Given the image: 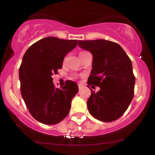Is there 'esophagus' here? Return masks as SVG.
Returning a JSON list of instances; mask_svg holds the SVG:
<instances>
[{
    "label": "esophagus",
    "instance_id": "obj_1",
    "mask_svg": "<svg viewBox=\"0 0 155 155\" xmlns=\"http://www.w3.org/2000/svg\"><path fill=\"white\" fill-rule=\"evenodd\" d=\"M78 86H79V89H81V88H82V87H83L81 84H79Z\"/></svg>",
    "mask_w": 155,
    "mask_h": 155
}]
</instances>
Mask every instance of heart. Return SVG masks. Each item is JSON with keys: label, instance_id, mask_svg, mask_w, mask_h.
<instances>
[{"label": "heart", "instance_id": "b5f03b06", "mask_svg": "<svg viewBox=\"0 0 155 155\" xmlns=\"http://www.w3.org/2000/svg\"><path fill=\"white\" fill-rule=\"evenodd\" d=\"M86 52H87V51H81V52L79 53V55H81V54H84V53H86Z\"/></svg>", "mask_w": 155, "mask_h": 155}]
</instances>
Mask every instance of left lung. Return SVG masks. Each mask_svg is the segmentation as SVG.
<instances>
[{"label":"left lung","mask_w":155,"mask_h":155,"mask_svg":"<svg viewBox=\"0 0 155 155\" xmlns=\"http://www.w3.org/2000/svg\"><path fill=\"white\" fill-rule=\"evenodd\" d=\"M79 46L93 56L87 87L101 88L97 92L90 89L91 95L87 103L89 112L102 122L117 120L133 98L136 78L132 62L123 49L111 41L80 40Z\"/></svg>","instance_id":"1"}]
</instances>
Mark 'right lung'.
<instances>
[{
    "instance_id": "add662e5",
    "label": "right lung",
    "mask_w": 155,
    "mask_h": 155,
    "mask_svg": "<svg viewBox=\"0 0 155 155\" xmlns=\"http://www.w3.org/2000/svg\"><path fill=\"white\" fill-rule=\"evenodd\" d=\"M77 40L47 37L31 45L19 70L21 95L31 114L45 124L59 123L69 113L77 84L68 80L56 88L51 76L63 67V59L77 46Z\"/></svg>"
}]
</instances>
